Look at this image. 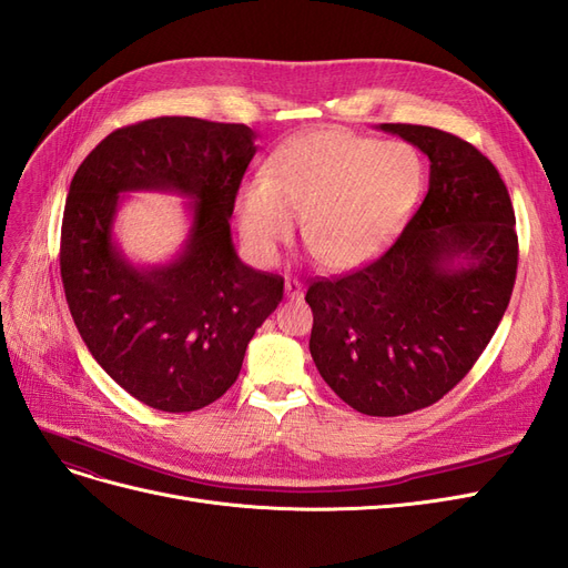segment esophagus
Here are the masks:
<instances>
[{
    "label": "esophagus",
    "mask_w": 568,
    "mask_h": 568,
    "mask_svg": "<svg viewBox=\"0 0 568 568\" xmlns=\"http://www.w3.org/2000/svg\"><path fill=\"white\" fill-rule=\"evenodd\" d=\"M284 291H286V298H291V301H298V298H303V284L298 282V280H286L284 282Z\"/></svg>",
    "instance_id": "34e87169"
}]
</instances>
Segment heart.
I'll list each match as a JSON object with an SVG mask.
<instances>
[{
    "label": "heart",
    "mask_w": 568,
    "mask_h": 568,
    "mask_svg": "<svg viewBox=\"0 0 568 568\" xmlns=\"http://www.w3.org/2000/svg\"><path fill=\"white\" fill-rule=\"evenodd\" d=\"M424 168L403 142L348 130H315L272 159L265 180L236 201L239 227L257 257H272L305 217V242L332 270H355L382 255L422 192Z\"/></svg>",
    "instance_id": "1"
}]
</instances>
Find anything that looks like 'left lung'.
Returning <instances> with one entry per match:
<instances>
[{
	"instance_id": "obj_1",
	"label": "left lung",
	"mask_w": 568,
	"mask_h": 568,
	"mask_svg": "<svg viewBox=\"0 0 568 568\" xmlns=\"http://www.w3.org/2000/svg\"><path fill=\"white\" fill-rule=\"evenodd\" d=\"M432 161L428 192L376 261L315 280L311 355L343 403L398 417L438 403L469 374L500 324L519 239L497 168L469 142L426 125L384 123Z\"/></svg>"
}]
</instances>
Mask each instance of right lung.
<instances>
[{
	"mask_svg": "<svg viewBox=\"0 0 568 568\" xmlns=\"http://www.w3.org/2000/svg\"><path fill=\"white\" fill-rule=\"evenodd\" d=\"M253 140L242 123L151 118L111 132L73 175L59 255L68 307L97 363L153 409L194 412L217 400L284 296L280 274L244 265L232 244ZM144 187L195 199L185 251L146 271L130 266L110 234L119 194Z\"/></svg>",
	"mask_w": 568,
	"mask_h": 568,
	"instance_id": "right-lung-1",
	"label": "right lung"
}]
</instances>
